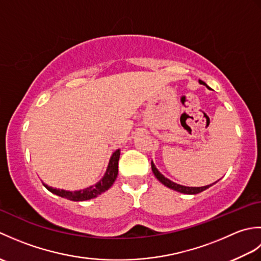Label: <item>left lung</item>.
Segmentation results:
<instances>
[{"instance_id":"obj_1","label":"left lung","mask_w":261,"mask_h":261,"mask_svg":"<svg viewBox=\"0 0 261 261\" xmlns=\"http://www.w3.org/2000/svg\"><path fill=\"white\" fill-rule=\"evenodd\" d=\"M199 83H201V84L206 85L202 81H199ZM151 169L153 171L154 176L157 177V179L159 181H162L165 186H167V187L171 188V190L177 191V192H179V193H184V194H198V193H201V192L206 190V188H208L210 186H212V185H207V186H203V187H187V186H182V185H179V184H176V182L169 180L168 178H166V177L163 174H160L159 171H158V169L154 167V165H153L152 162H151Z\"/></svg>"}]
</instances>
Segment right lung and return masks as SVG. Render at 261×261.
Here are the masks:
<instances>
[{
    "label": "right lung",
    "instance_id": "right-lung-1",
    "mask_svg": "<svg viewBox=\"0 0 261 261\" xmlns=\"http://www.w3.org/2000/svg\"><path fill=\"white\" fill-rule=\"evenodd\" d=\"M119 158H120V150L114 151L112 157L110 159V163L108 166L107 173H105L103 178L96 182L95 185L90 186L85 188V190L82 191H75V192H68L64 190H57V188H53L46 184H43L49 192H51L56 195L70 199V201H86V199H91L96 197L99 194L108 191L109 188L113 185V182L116 179V176H118V169H119Z\"/></svg>",
    "mask_w": 261,
    "mask_h": 261
}]
</instances>
